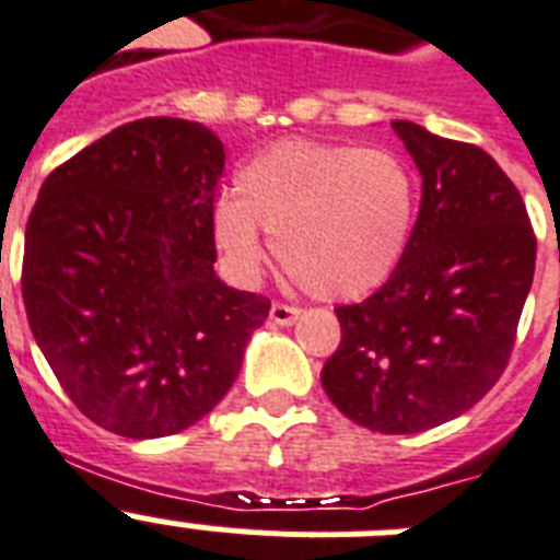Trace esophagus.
<instances>
[{
  "label": "esophagus",
  "instance_id": "obj_1",
  "mask_svg": "<svg viewBox=\"0 0 560 560\" xmlns=\"http://www.w3.org/2000/svg\"><path fill=\"white\" fill-rule=\"evenodd\" d=\"M299 316H302V310L290 307V304L276 302L270 307V322L281 324V327H290V324H295V322H299Z\"/></svg>",
  "mask_w": 560,
  "mask_h": 560
}]
</instances>
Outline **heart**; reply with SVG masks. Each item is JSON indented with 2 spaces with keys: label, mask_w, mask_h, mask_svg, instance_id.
<instances>
[{
  "label": "heart",
  "mask_w": 560,
  "mask_h": 560,
  "mask_svg": "<svg viewBox=\"0 0 560 560\" xmlns=\"http://www.w3.org/2000/svg\"><path fill=\"white\" fill-rule=\"evenodd\" d=\"M416 178L382 148L281 139L242 164L236 196L210 215L230 270L250 279L265 261L261 230L284 270L318 299H361L401 261L416 219Z\"/></svg>",
  "instance_id": "1"
}]
</instances>
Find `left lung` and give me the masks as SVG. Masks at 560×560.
Returning a JSON list of instances; mask_svg holds the SVG:
<instances>
[{
  "mask_svg": "<svg viewBox=\"0 0 560 560\" xmlns=\"http://www.w3.org/2000/svg\"><path fill=\"white\" fill-rule=\"evenodd\" d=\"M393 130L421 173V208L393 276L336 310L341 345L322 387L355 424L407 435L458 418L501 378L533 288L535 236L490 153L416 121Z\"/></svg>",
  "mask_w": 560,
  "mask_h": 560,
  "instance_id": "1",
  "label": "left lung"
}]
</instances>
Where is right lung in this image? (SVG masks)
Returning <instances> with one entry per match:
<instances>
[{
    "label": "right lung",
    "mask_w": 560,
    "mask_h": 560,
    "mask_svg": "<svg viewBox=\"0 0 560 560\" xmlns=\"http://www.w3.org/2000/svg\"><path fill=\"white\" fill-rule=\"evenodd\" d=\"M222 139L150 116L59 164L25 230L33 338L84 416L125 439L187 430L228 396L270 313L228 288L210 230Z\"/></svg>",
    "instance_id": "obj_1"
}]
</instances>
